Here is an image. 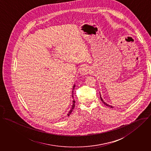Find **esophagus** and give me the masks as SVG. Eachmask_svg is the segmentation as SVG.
<instances>
[{
    "label": "esophagus",
    "mask_w": 151,
    "mask_h": 151,
    "mask_svg": "<svg viewBox=\"0 0 151 151\" xmlns=\"http://www.w3.org/2000/svg\"><path fill=\"white\" fill-rule=\"evenodd\" d=\"M91 71V69L89 66H82L81 67V68L79 70V72L80 73V74H81L82 75H86L87 74H88V73Z\"/></svg>",
    "instance_id": "34e87169"
}]
</instances>
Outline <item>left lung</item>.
I'll list each match as a JSON object with an SVG mask.
<instances>
[{
    "instance_id": "obj_1",
    "label": "left lung",
    "mask_w": 151,
    "mask_h": 151,
    "mask_svg": "<svg viewBox=\"0 0 151 151\" xmlns=\"http://www.w3.org/2000/svg\"><path fill=\"white\" fill-rule=\"evenodd\" d=\"M100 99H101V101H103V103L106 105V106H108V107H111V108H114L112 106H110V105H109L107 103H106L103 100V99H102V97H101V94H100Z\"/></svg>"
}]
</instances>
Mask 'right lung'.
Returning <instances> with one entry per match:
<instances>
[{
  "label": "right lung",
  "instance_id": "obj_1",
  "mask_svg": "<svg viewBox=\"0 0 151 151\" xmlns=\"http://www.w3.org/2000/svg\"><path fill=\"white\" fill-rule=\"evenodd\" d=\"M75 85H73V88H72V97L73 98V91H74V89H75ZM75 100L73 99V104H72V107H71V109H70V111H69V113H68V116H69L71 113H72V111H73V109L75 108Z\"/></svg>",
  "mask_w": 151,
  "mask_h": 151
}]
</instances>
